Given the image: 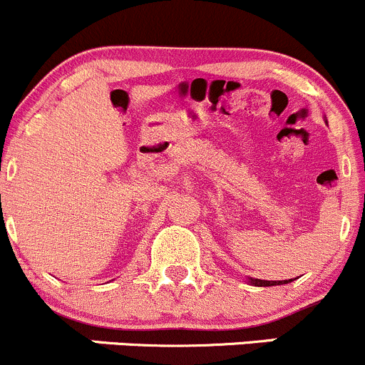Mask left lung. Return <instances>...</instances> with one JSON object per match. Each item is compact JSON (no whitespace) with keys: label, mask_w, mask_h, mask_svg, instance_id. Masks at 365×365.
Instances as JSON below:
<instances>
[{"label":"left lung","mask_w":365,"mask_h":365,"mask_svg":"<svg viewBox=\"0 0 365 365\" xmlns=\"http://www.w3.org/2000/svg\"><path fill=\"white\" fill-rule=\"evenodd\" d=\"M251 282L254 286H277L288 284V282H292V279H289V281H261V279H251Z\"/></svg>","instance_id":"obj_1"}]
</instances>
